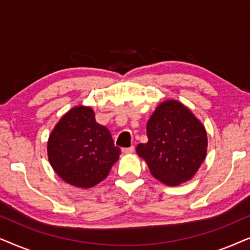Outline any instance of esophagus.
Instances as JSON below:
<instances>
[{
  "mask_svg": "<svg viewBox=\"0 0 250 250\" xmlns=\"http://www.w3.org/2000/svg\"><path fill=\"white\" fill-rule=\"evenodd\" d=\"M133 151H134V146H128V148H123L122 149V152L123 153H132Z\"/></svg>",
  "mask_w": 250,
  "mask_h": 250,
  "instance_id": "esophagus-1",
  "label": "esophagus"
}]
</instances>
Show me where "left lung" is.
Instances as JSON below:
<instances>
[{
	"label": "left lung",
	"instance_id": "obj_1",
	"mask_svg": "<svg viewBox=\"0 0 250 250\" xmlns=\"http://www.w3.org/2000/svg\"><path fill=\"white\" fill-rule=\"evenodd\" d=\"M148 142L136 152L150 172L167 186L189 181L206 157L207 133L203 124L180 102L160 104L146 124Z\"/></svg>",
	"mask_w": 250,
	"mask_h": 250
}]
</instances>
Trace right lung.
Masks as SVG:
<instances>
[{
	"mask_svg": "<svg viewBox=\"0 0 250 250\" xmlns=\"http://www.w3.org/2000/svg\"><path fill=\"white\" fill-rule=\"evenodd\" d=\"M121 149L115 146L109 129L95 122L88 107L67 112L51 133L47 142L49 162L67 183L91 188L108 176Z\"/></svg>",
	"mask_w": 250,
	"mask_h": 250,
	"instance_id": "1",
	"label": "right lung"
}]
</instances>
